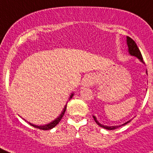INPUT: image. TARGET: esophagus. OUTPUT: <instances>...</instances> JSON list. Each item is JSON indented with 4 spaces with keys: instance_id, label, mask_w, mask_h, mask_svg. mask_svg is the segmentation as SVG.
Wrapping results in <instances>:
<instances>
[{
    "instance_id": "obj_1",
    "label": "esophagus",
    "mask_w": 153,
    "mask_h": 153,
    "mask_svg": "<svg viewBox=\"0 0 153 153\" xmlns=\"http://www.w3.org/2000/svg\"><path fill=\"white\" fill-rule=\"evenodd\" d=\"M95 79L93 77V75H87L84 77L83 80V85L84 86H90L94 84Z\"/></svg>"
}]
</instances>
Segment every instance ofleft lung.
Returning a JSON list of instances; mask_svg holds the SVG:
<instances>
[{"label": "left lung", "instance_id": "8db88e82", "mask_svg": "<svg viewBox=\"0 0 153 153\" xmlns=\"http://www.w3.org/2000/svg\"><path fill=\"white\" fill-rule=\"evenodd\" d=\"M126 41H127V45H128V48H129L128 50H129V54L132 55V56H136V57H137L138 59L140 60V61L143 62V63H144V62H143V56H142V54H141V52H140V49L138 48L137 45H136V42L132 40V38H130L129 36H127V37H126ZM146 74H147V71H146ZM93 119H94V120H95V122L97 123L100 126L102 127V128H104V129H108V130H113V129H117V128H119V127L126 125V124H127L128 123H129L131 121V120H129V121H127L126 123H125L122 124V125H120V126H104V125H102L101 123H100L97 121L96 117L93 116Z\"/></svg>", "mask_w": 153, "mask_h": 153}]
</instances>
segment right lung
Listing matches in <instances>:
<instances>
[{
  "label": "right lung",
  "instance_id": "add662e5",
  "mask_svg": "<svg viewBox=\"0 0 153 153\" xmlns=\"http://www.w3.org/2000/svg\"><path fill=\"white\" fill-rule=\"evenodd\" d=\"M73 96H74V93H72L71 95H70V99H71L73 97ZM69 99V100H70ZM66 109H67V105L64 106V108H63V111H62L61 114L59 116V117H57V118L56 119V120H54L53 122L47 124V125H44V126H36V125H33V124L30 123H29L30 125L32 126L35 127V128H37V129H42V130H49V129H53V127L56 126V125H57L58 123H59V122H60V120H61L62 117H63V115H64L65 113V111H66Z\"/></svg>",
  "mask_w": 153,
  "mask_h": 153
}]
</instances>
